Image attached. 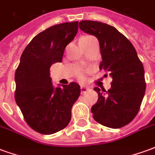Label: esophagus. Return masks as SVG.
Here are the masks:
<instances>
[{
    "mask_svg": "<svg viewBox=\"0 0 155 155\" xmlns=\"http://www.w3.org/2000/svg\"><path fill=\"white\" fill-rule=\"evenodd\" d=\"M81 93H82V94H86L88 91H91V89H90V88L85 87V86H81Z\"/></svg>",
    "mask_w": 155,
    "mask_h": 155,
    "instance_id": "obj_1",
    "label": "esophagus"
}]
</instances>
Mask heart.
I'll return each mask as SVG.
<instances>
[{"instance_id": "b5f03b06", "label": "heart", "mask_w": 155, "mask_h": 155, "mask_svg": "<svg viewBox=\"0 0 155 155\" xmlns=\"http://www.w3.org/2000/svg\"><path fill=\"white\" fill-rule=\"evenodd\" d=\"M78 78L80 79V80H84V74L83 72H79L78 73Z\"/></svg>"}]
</instances>
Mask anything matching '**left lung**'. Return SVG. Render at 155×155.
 Masks as SVG:
<instances>
[{
	"instance_id": "left-lung-1",
	"label": "left lung",
	"mask_w": 155,
	"mask_h": 155,
	"mask_svg": "<svg viewBox=\"0 0 155 155\" xmlns=\"http://www.w3.org/2000/svg\"><path fill=\"white\" fill-rule=\"evenodd\" d=\"M79 26L98 39L102 57L100 69L113 79L109 91L94 88L99 98L91 107L93 118L104 126L121 128L140 110L146 89L143 64L131 42L114 26L94 21H82Z\"/></svg>"
}]
</instances>
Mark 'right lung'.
<instances>
[{"label":"right lung","instance_id":"right-lung-1","mask_svg":"<svg viewBox=\"0 0 155 155\" xmlns=\"http://www.w3.org/2000/svg\"><path fill=\"white\" fill-rule=\"evenodd\" d=\"M78 21L58 24L39 33L23 51L15 71V99L25 122L36 132L51 134L71 120L81 87L71 82L54 88L50 68L61 62L64 49L78 31Z\"/></svg>","mask_w":155,"mask_h":155}]
</instances>
